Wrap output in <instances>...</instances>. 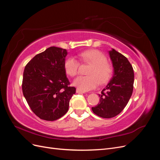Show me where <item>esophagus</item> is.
I'll return each mask as SVG.
<instances>
[{
	"mask_svg": "<svg viewBox=\"0 0 160 160\" xmlns=\"http://www.w3.org/2000/svg\"><path fill=\"white\" fill-rule=\"evenodd\" d=\"M76 92H77V93H85V91H81V89H78V88L77 89V90H76Z\"/></svg>",
	"mask_w": 160,
	"mask_h": 160,
	"instance_id": "esophagus-1",
	"label": "esophagus"
}]
</instances>
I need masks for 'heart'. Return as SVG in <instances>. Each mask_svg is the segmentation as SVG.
I'll return each mask as SVG.
<instances>
[{
  "label": "heart",
  "mask_w": 160,
  "mask_h": 160,
  "mask_svg": "<svg viewBox=\"0 0 160 160\" xmlns=\"http://www.w3.org/2000/svg\"><path fill=\"white\" fill-rule=\"evenodd\" d=\"M79 58L83 63L91 65L88 76H80L73 81V85L83 91L95 88L99 83L103 85L110 80L113 75V67L107 61V57L96 49L81 52ZM79 62L74 57H69L64 62V68L67 75L74 77L79 73Z\"/></svg>",
  "instance_id": "obj_1"
}]
</instances>
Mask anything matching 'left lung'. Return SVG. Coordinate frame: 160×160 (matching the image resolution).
Listing matches in <instances>:
<instances>
[{
  "label": "left lung",
  "instance_id": "obj_1",
  "mask_svg": "<svg viewBox=\"0 0 160 160\" xmlns=\"http://www.w3.org/2000/svg\"><path fill=\"white\" fill-rule=\"evenodd\" d=\"M114 68L109 83L99 95V103L92 108L93 112L103 118H111L119 114L127 105L133 93L134 72L128 59L120 52L109 51Z\"/></svg>",
  "mask_w": 160,
  "mask_h": 160
}]
</instances>
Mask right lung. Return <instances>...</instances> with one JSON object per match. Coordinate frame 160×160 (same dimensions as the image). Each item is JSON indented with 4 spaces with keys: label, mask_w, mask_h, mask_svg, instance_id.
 Instances as JSON below:
<instances>
[{
    "label": "right lung",
    "mask_w": 160,
    "mask_h": 160,
    "mask_svg": "<svg viewBox=\"0 0 160 160\" xmlns=\"http://www.w3.org/2000/svg\"><path fill=\"white\" fill-rule=\"evenodd\" d=\"M67 55L66 49L51 47L35 55L25 66L22 93L32 112L41 119L55 121L62 117L76 92L66 76Z\"/></svg>",
    "instance_id": "1"
}]
</instances>
